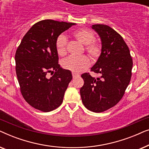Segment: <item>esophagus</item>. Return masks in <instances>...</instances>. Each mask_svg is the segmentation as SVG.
<instances>
[{
	"mask_svg": "<svg viewBox=\"0 0 149 149\" xmlns=\"http://www.w3.org/2000/svg\"><path fill=\"white\" fill-rule=\"evenodd\" d=\"M80 77V74H77V73H75V72H72V77L73 78H77V77Z\"/></svg>",
	"mask_w": 149,
	"mask_h": 149,
	"instance_id": "34e87169",
	"label": "esophagus"
}]
</instances>
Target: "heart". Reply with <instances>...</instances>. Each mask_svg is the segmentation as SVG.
<instances>
[{
  "label": "heart",
  "mask_w": 149,
  "mask_h": 149,
  "mask_svg": "<svg viewBox=\"0 0 149 149\" xmlns=\"http://www.w3.org/2000/svg\"><path fill=\"white\" fill-rule=\"evenodd\" d=\"M73 35L76 39L85 45V50L91 60L95 61L101 54L102 47L97 42L93 41L94 34L90 30L80 29L75 31ZM56 48L59 56H64L67 52V38L64 34L58 36L56 41ZM89 60L86 56H70L63 61L62 66L65 69L73 72H80L88 67Z\"/></svg>",
  "instance_id": "heart-1"
}]
</instances>
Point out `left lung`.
Returning <instances> with one entry per match:
<instances>
[{
	"label": "left lung",
	"instance_id": "left-lung-1",
	"mask_svg": "<svg viewBox=\"0 0 149 149\" xmlns=\"http://www.w3.org/2000/svg\"><path fill=\"white\" fill-rule=\"evenodd\" d=\"M101 39L102 52L91 68L100 77L84 73V85L80 89L83 104L89 111L102 113L117 104L124 95L132 77L133 66L130 49L123 38L104 24L91 26Z\"/></svg>",
	"mask_w": 149,
	"mask_h": 149
}]
</instances>
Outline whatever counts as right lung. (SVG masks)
<instances>
[{
    "instance_id": "obj_1",
    "label": "right lung",
    "mask_w": 149,
    "mask_h": 149,
    "mask_svg": "<svg viewBox=\"0 0 149 149\" xmlns=\"http://www.w3.org/2000/svg\"><path fill=\"white\" fill-rule=\"evenodd\" d=\"M75 23L45 19L34 24L15 53V70L25 100L34 109L49 112L60 107L72 80L70 70L58 64L56 41ZM55 71L49 77L48 73Z\"/></svg>"
}]
</instances>
